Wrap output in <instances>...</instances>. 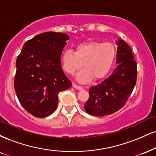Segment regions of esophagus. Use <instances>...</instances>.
Instances as JSON below:
<instances>
[{"mask_svg": "<svg viewBox=\"0 0 156 156\" xmlns=\"http://www.w3.org/2000/svg\"><path fill=\"white\" fill-rule=\"evenodd\" d=\"M73 87L75 88V89H77V90H82V89H83V87H82V86L77 85V84H76V83H73Z\"/></svg>", "mask_w": 156, "mask_h": 156, "instance_id": "1", "label": "esophagus"}]
</instances>
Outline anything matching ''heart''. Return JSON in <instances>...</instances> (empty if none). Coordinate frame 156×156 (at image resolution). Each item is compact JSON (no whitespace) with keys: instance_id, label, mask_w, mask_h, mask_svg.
<instances>
[{"instance_id":"heart-1","label":"heart","mask_w":156,"mask_h":156,"mask_svg":"<svg viewBox=\"0 0 156 156\" xmlns=\"http://www.w3.org/2000/svg\"><path fill=\"white\" fill-rule=\"evenodd\" d=\"M116 54L111 43L87 41L76 46V51L65 50L62 54L63 69L70 75H74L83 63V69L77 75L80 83L102 78L111 67Z\"/></svg>"}]
</instances>
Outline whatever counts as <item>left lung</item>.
Here are the masks:
<instances>
[{"label": "left lung", "mask_w": 156, "mask_h": 156, "mask_svg": "<svg viewBox=\"0 0 156 156\" xmlns=\"http://www.w3.org/2000/svg\"><path fill=\"white\" fill-rule=\"evenodd\" d=\"M115 69L108 78L89 90L85 110L94 116L110 115L125 105L136 80V63L132 48L121 38H117Z\"/></svg>", "instance_id": "obj_1"}]
</instances>
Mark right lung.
<instances>
[{
	"label": "right lung",
	"instance_id": "obj_1",
	"mask_svg": "<svg viewBox=\"0 0 156 156\" xmlns=\"http://www.w3.org/2000/svg\"><path fill=\"white\" fill-rule=\"evenodd\" d=\"M68 40L65 33H41L24 44L16 59L15 91L22 106L35 117L53 113L58 94L72 86L60 59Z\"/></svg>",
	"mask_w": 156,
	"mask_h": 156
}]
</instances>
